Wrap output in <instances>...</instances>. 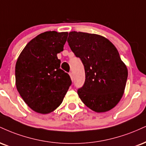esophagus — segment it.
Segmentation results:
<instances>
[{"mask_svg": "<svg viewBox=\"0 0 146 146\" xmlns=\"http://www.w3.org/2000/svg\"><path fill=\"white\" fill-rule=\"evenodd\" d=\"M69 76H70V78H71V80L73 81V73H71V72H70V73H69Z\"/></svg>", "mask_w": 146, "mask_h": 146, "instance_id": "esophagus-1", "label": "esophagus"}]
</instances>
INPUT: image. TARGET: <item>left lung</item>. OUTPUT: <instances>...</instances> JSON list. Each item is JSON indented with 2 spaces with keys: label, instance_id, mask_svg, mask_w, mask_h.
<instances>
[{
  "label": "left lung",
  "instance_id": "obj_1",
  "mask_svg": "<svg viewBox=\"0 0 146 146\" xmlns=\"http://www.w3.org/2000/svg\"><path fill=\"white\" fill-rule=\"evenodd\" d=\"M67 42L85 68V83L78 90L82 101L97 113L115 108L128 78L127 67L116 47L101 35L75 31L69 33Z\"/></svg>",
  "mask_w": 146,
  "mask_h": 146
}]
</instances>
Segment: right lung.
Listing matches in <instances>:
<instances>
[{
    "mask_svg": "<svg viewBox=\"0 0 146 146\" xmlns=\"http://www.w3.org/2000/svg\"><path fill=\"white\" fill-rule=\"evenodd\" d=\"M67 32L47 31L23 49L15 64V85L22 99L37 113H51L62 103L71 80L60 69L57 54L63 51Z\"/></svg>",
    "mask_w": 146,
    "mask_h": 146,
    "instance_id": "obj_1",
    "label": "right lung"
}]
</instances>
